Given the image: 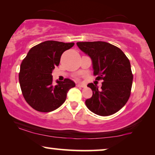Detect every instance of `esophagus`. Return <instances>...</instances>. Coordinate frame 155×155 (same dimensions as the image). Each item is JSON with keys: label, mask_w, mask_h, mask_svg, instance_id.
Segmentation results:
<instances>
[{"label": "esophagus", "mask_w": 155, "mask_h": 155, "mask_svg": "<svg viewBox=\"0 0 155 155\" xmlns=\"http://www.w3.org/2000/svg\"><path fill=\"white\" fill-rule=\"evenodd\" d=\"M86 85L84 84H82V83H78L77 84V87H84Z\"/></svg>", "instance_id": "1"}]
</instances>
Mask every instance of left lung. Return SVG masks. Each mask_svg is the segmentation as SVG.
I'll use <instances>...</instances> for the list:
<instances>
[{"label": "left lung", "mask_w": 155, "mask_h": 155, "mask_svg": "<svg viewBox=\"0 0 155 155\" xmlns=\"http://www.w3.org/2000/svg\"><path fill=\"white\" fill-rule=\"evenodd\" d=\"M77 46L92 60L96 79L103 80L102 85L89 83L92 97L85 104L99 116H110L119 111L130 95L133 76L130 63L119 48L105 41L78 42Z\"/></svg>", "instance_id": "1"}]
</instances>
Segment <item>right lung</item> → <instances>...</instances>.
<instances>
[{
	"label": "right lung",
	"instance_id": "right-lung-1",
	"mask_svg": "<svg viewBox=\"0 0 155 155\" xmlns=\"http://www.w3.org/2000/svg\"><path fill=\"white\" fill-rule=\"evenodd\" d=\"M74 43L46 41L36 45L22 61L19 81L23 97L33 109L50 112L64 103L67 93L75 83L66 78L56 80L53 84L52 72L58 66L63 53L74 46Z\"/></svg>",
	"mask_w": 155,
	"mask_h": 155
}]
</instances>
